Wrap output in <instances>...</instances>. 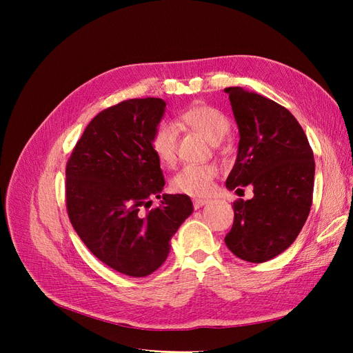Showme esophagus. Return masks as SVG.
<instances>
[{
	"instance_id": "1",
	"label": "esophagus",
	"mask_w": 353,
	"mask_h": 353,
	"mask_svg": "<svg viewBox=\"0 0 353 353\" xmlns=\"http://www.w3.org/2000/svg\"><path fill=\"white\" fill-rule=\"evenodd\" d=\"M208 201H209L208 199H193V206H194V209H199L201 206H205Z\"/></svg>"
}]
</instances>
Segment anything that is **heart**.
I'll list each match as a JSON object with an SVG mask.
<instances>
[{
  "mask_svg": "<svg viewBox=\"0 0 353 353\" xmlns=\"http://www.w3.org/2000/svg\"><path fill=\"white\" fill-rule=\"evenodd\" d=\"M179 122L215 144L222 141L230 131L228 117L209 104H196L181 112ZM176 143L175 126L160 121L150 135V148L160 163L172 165L175 162ZM216 176L218 168L215 165H185L170 179V187L181 194L205 196Z\"/></svg>",
  "mask_w": 353,
  "mask_h": 353,
  "instance_id": "heart-1",
  "label": "heart"
}]
</instances>
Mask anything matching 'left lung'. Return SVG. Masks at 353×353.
Wrapping results in <instances>:
<instances>
[{"instance_id": "1", "label": "left lung", "mask_w": 353, "mask_h": 353, "mask_svg": "<svg viewBox=\"0 0 353 353\" xmlns=\"http://www.w3.org/2000/svg\"><path fill=\"white\" fill-rule=\"evenodd\" d=\"M225 92L240 131L227 188L250 184L254 194L234 201L225 244L237 258L262 263L290 248L305 225L312 206L314 153L302 126L283 105L240 87Z\"/></svg>"}]
</instances>
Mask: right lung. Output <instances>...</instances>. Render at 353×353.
I'll list each match as a JSON object with an SVG mask.
<instances>
[{"label":"right lung","mask_w":353,"mask_h":353,"mask_svg":"<svg viewBox=\"0 0 353 353\" xmlns=\"http://www.w3.org/2000/svg\"><path fill=\"white\" fill-rule=\"evenodd\" d=\"M162 99H132L100 112L66 165V209L90 252L112 270L147 276L162 265L170 239L191 213L185 194H163L165 178L150 135ZM153 198L163 203L143 214Z\"/></svg>","instance_id":"obj_1"}]
</instances>
